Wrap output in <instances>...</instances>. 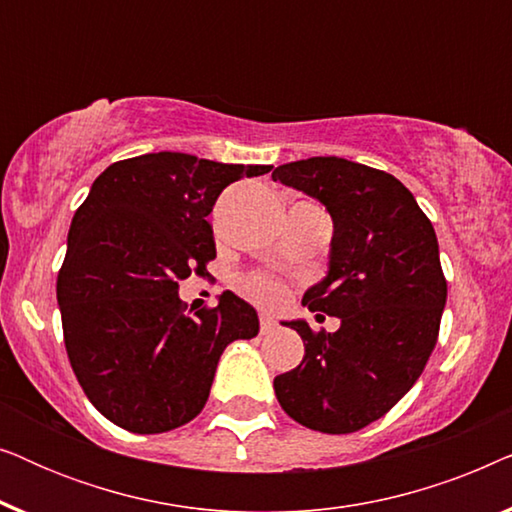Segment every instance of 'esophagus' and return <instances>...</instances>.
Segmentation results:
<instances>
[{
	"instance_id": "34e87169",
	"label": "esophagus",
	"mask_w": 512,
	"mask_h": 512,
	"mask_svg": "<svg viewBox=\"0 0 512 512\" xmlns=\"http://www.w3.org/2000/svg\"><path fill=\"white\" fill-rule=\"evenodd\" d=\"M277 328V321L270 317V314H261V333L268 335Z\"/></svg>"
}]
</instances>
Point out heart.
I'll use <instances>...</instances> for the list:
<instances>
[{"instance_id":"1","label":"heart","mask_w":512,"mask_h":512,"mask_svg":"<svg viewBox=\"0 0 512 512\" xmlns=\"http://www.w3.org/2000/svg\"><path fill=\"white\" fill-rule=\"evenodd\" d=\"M251 289H254V296L258 300H263V303H277V300L282 298V286L272 282V279H258Z\"/></svg>"}]
</instances>
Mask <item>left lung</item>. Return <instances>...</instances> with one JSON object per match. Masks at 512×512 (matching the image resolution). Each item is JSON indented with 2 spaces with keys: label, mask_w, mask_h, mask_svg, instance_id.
<instances>
[{
  "label": "left lung",
  "mask_w": 512,
  "mask_h": 512,
  "mask_svg": "<svg viewBox=\"0 0 512 512\" xmlns=\"http://www.w3.org/2000/svg\"><path fill=\"white\" fill-rule=\"evenodd\" d=\"M272 181L331 214L328 270L303 305L340 319L335 333L282 321L303 338L305 356L275 377V396L307 429L359 431L408 394L436 347L447 300L436 230L401 181L352 160H296Z\"/></svg>",
  "instance_id": "obj_1"
}]
</instances>
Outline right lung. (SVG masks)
<instances>
[{"instance_id": "right-lung-1", "label": "right lung", "mask_w": 512, "mask_h": 512, "mask_svg": "<svg viewBox=\"0 0 512 512\" xmlns=\"http://www.w3.org/2000/svg\"><path fill=\"white\" fill-rule=\"evenodd\" d=\"M270 167L160 151L93 181L69 226L58 305L76 380L109 422L132 433L191 422L223 349L258 335L256 310L230 291L188 317L179 279L216 256L207 216L223 188Z\"/></svg>"}]
</instances>
